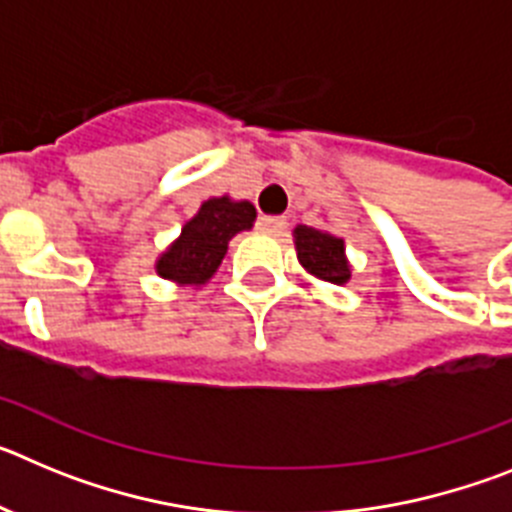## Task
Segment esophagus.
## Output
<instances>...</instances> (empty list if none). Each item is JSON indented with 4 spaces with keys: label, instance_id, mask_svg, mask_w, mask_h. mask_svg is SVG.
<instances>
[{
    "label": "esophagus",
    "instance_id": "34e87169",
    "mask_svg": "<svg viewBox=\"0 0 512 512\" xmlns=\"http://www.w3.org/2000/svg\"><path fill=\"white\" fill-rule=\"evenodd\" d=\"M256 228H259L261 233H279V230L284 228V217L261 215L259 220H256Z\"/></svg>",
    "mask_w": 512,
    "mask_h": 512
}]
</instances>
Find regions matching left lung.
I'll use <instances>...</instances> for the list:
<instances>
[{"label":"left lung","mask_w":512,"mask_h":512,"mask_svg":"<svg viewBox=\"0 0 512 512\" xmlns=\"http://www.w3.org/2000/svg\"><path fill=\"white\" fill-rule=\"evenodd\" d=\"M297 259L310 274L330 284H343L351 277L348 261L343 256V241L336 235L323 233V230L300 225L295 228Z\"/></svg>","instance_id":"1"}]
</instances>
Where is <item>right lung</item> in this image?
Returning <instances> with one entry per match:
<instances>
[{"label":"right lung","mask_w":512,"mask_h":512,"mask_svg":"<svg viewBox=\"0 0 512 512\" xmlns=\"http://www.w3.org/2000/svg\"><path fill=\"white\" fill-rule=\"evenodd\" d=\"M256 220L251 202H230L228 197L207 200L184 225L182 238L158 259V274L184 284H202L212 277L228 251L235 233L248 230Z\"/></svg>","instance_id":"right-lung-1"}]
</instances>
